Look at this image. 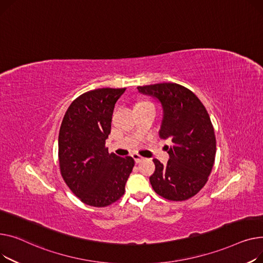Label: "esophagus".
Wrapping results in <instances>:
<instances>
[{
	"label": "esophagus",
	"instance_id": "esophagus-1",
	"mask_svg": "<svg viewBox=\"0 0 263 263\" xmlns=\"http://www.w3.org/2000/svg\"><path fill=\"white\" fill-rule=\"evenodd\" d=\"M132 156H133V158H134V160H135L136 163H140V162L144 159L142 156H140V155H139V154H136V153L133 154Z\"/></svg>",
	"mask_w": 263,
	"mask_h": 263
}]
</instances>
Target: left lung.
Segmentation results:
<instances>
[{
	"mask_svg": "<svg viewBox=\"0 0 263 263\" xmlns=\"http://www.w3.org/2000/svg\"><path fill=\"white\" fill-rule=\"evenodd\" d=\"M139 92L157 98L163 108L159 137L171 139L170 159L162 164L153 159L155 172L152 187L165 199L186 200L205 186L212 171L217 140L210 117L191 90L175 83L137 87Z\"/></svg>",
	"mask_w": 263,
	"mask_h": 263,
	"instance_id": "left-lung-1",
	"label": "left lung"
}]
</instances>
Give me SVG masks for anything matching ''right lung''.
<instances>
[{"label":"right lung","instance_id":"add662e5","mask_svg":"<svg viewBox=\"0 0 263 263\" xmlns=\"http://www.w3.org/2000/svg\"><path fill=\"white\" fill-rule=\"evenodd\" d=\"M126 88H101L76 98L61 122L58 159L61 176L86 205L106 207L120 199L135 161L108 152L115 104Z\"/></svg>","mask_w":263,"mask_h":263}]
</instances>
